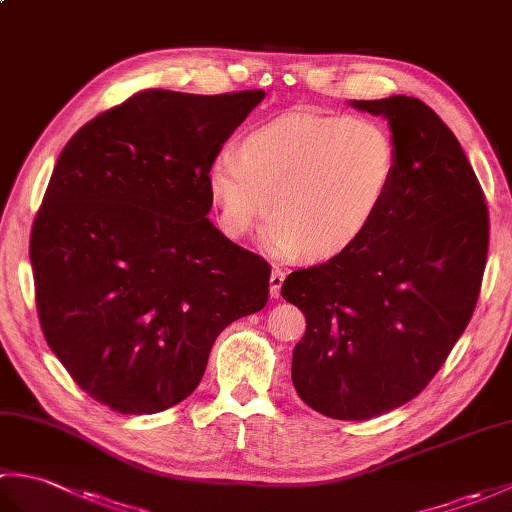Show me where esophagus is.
<instances>
[{"label": "esophagus", "mask_w": 512, "mask_h": 512, "mask_svg": "<svg viewBox=\"0 0 512 512\" xmlns=\"http://www.w3.org/2000/svg\"><path fill=\"white\" fill-rule=\"evenodd\" d=\"M284 279H286V273L281 268H275L273 273H270V297L273 299L281 297V286H284Z\"/></svg>", "instance_id": "34e87169"}]
</instances>
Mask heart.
Masks as SVG:
<instances>
[{"label": "heart", "instance_id": "b5f03b06", "mask_svg": "<svg viewBox=\"0 0 512 512\" xmlns=\"http://www.w3.org/2000/svg\"><path fill=\"white\" fill-rule=\"evenodd\" d=\"M396 171V143L376 121L292 112L250 129L237 154L220 151L206 187L228 237H248L270 211L275 255L330 259L372 226Z\"/></svg>", "mask_w": 512, "mask_h": 512}]
</instances>
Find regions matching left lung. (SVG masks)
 <instances>
[{"label":"left lung","instance_id":"left-lung-1","mask_svg":"<svg viewBox=\"0 0 512 512\" xmlns=\"http://www.w3.org/2000/svg\"><path fill=\"white\" fill-rule=\"evenodd\" d=\"M354 107L389 121L396 180L352 248L281 286L306 314L292 383L336 420L376 418L431 383L473 317L488 255L484 191L442 118L400 94Z\"/></svg>","mask_w":512,"mask_h":512}]
</instances>
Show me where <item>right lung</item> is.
Wrapping results in <instances>:
<instances>
[{
	"label": "right lung",
	"mask_w": 512,
	"mask_h": 512,
	"mask_svg": "<svg viewBox=\"0 0 512 512\" xmlns=\"http://www.w3.org/2000/svg\"><path fill=\"white\" fill-rule=\"evenodd\" d=\"M262 99L143 90L85 123L54 165L30 233L39 323L112 411L178 405L226 325L266 306V259L206 220V169Z\"/></svg>",
	"instance_id": "add662e5"
}]
</instances>
